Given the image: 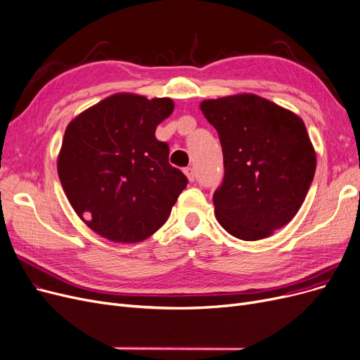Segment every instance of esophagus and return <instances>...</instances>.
I'll list each match as a JSON object with an SVG mask.
<instances>
[{"label": "esophagus", "instance_id": "34e87169", "mask_svg": "<svg viewBox=\"0 0 360 360\" xmlns=\"http://www.w3.org/2000/svg\"><path fill=\"white\" fill-rule=\"evenodd\" d=\"M184 174L186 175V178H188L191 182L194 181L195 174H194V169H193V167H185V169H184Z\"/></svg>", "mask_w": 360, "mask_h": 360}]
</instances>
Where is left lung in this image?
<instances>
[{"label":"left lung","mask_w":360,"mask_h":360,"mask_svg":"<svg viewBox=\"0 0 360 360\" xmlns=\"http://www.w3.org/2000/svg\"><path fill=\"white\" fill-rule=\"evenodd\" d=\"M217 131L225 176L213 194L217 222L244 241L269 237L302 207L316 154L303 120L253 94L202 101Z\"/></svg>","instance_id":"8db88e82"}]
</instances>
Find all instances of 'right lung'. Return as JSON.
I'll return each instance as SVG.
<instances>
[{
    "label": "right lung",
    "mask_w": 360,
    "mask_h": 360,
    "mask_svg": "<svg viewBox=\"0 0 360 360\" xmlns=\"http://www.w3.org/2000/svg\"><path fill=\"white\" fill-rule=\"evenodd\" d=\"M172 112L170 98L115 94L68 124L58 178L77 216L101 237L148 238L185 190L188 179L169 163V146L155 138Z\"/></svg>",
    "instance_id": "obj_1"
}]
</instances>
